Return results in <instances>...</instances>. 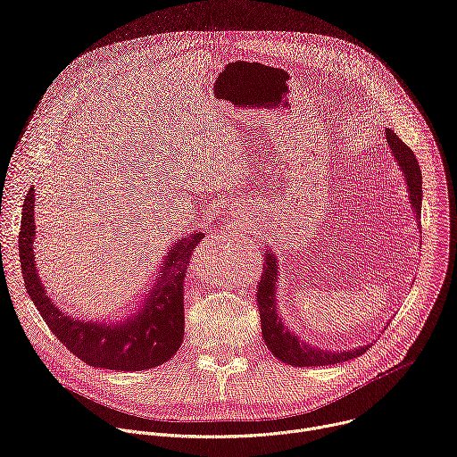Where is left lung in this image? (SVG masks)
<instances>
[{"label": "left lung", "instance_id": "left-lung-1", "mask_svg": "<svg viewBox=\"0 0 457 457\" xmlns=\"http://www.w3.org/2000/svg\"><path fill=\"white\" fill-rule=\"evenodd\" d=\"M386 145L393 150L398 164L403 170V177L409 186L411 204L416 213V220L421 219V170L414 152L395 134V129H385ZM262 278L258 282L256 302L260 309V325H262V337L268 344L270 351L284 363L295 367H328L335 363H344L353 358L361 356L372 345H365L353 351H323L320 347H312L300 340V337L293 335L289 328H286L282 318L278 316L277 307V258L271 251L266 253L264 258Z\"/></svg>", "mask_w": 457, "mask_h": 457}]
</instances>
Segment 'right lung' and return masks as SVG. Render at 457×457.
I'll use <instances>...</instances> for the list:
<instances>
[{
  "mask_svg": "<svg viewBox=\"0 0 457 457\" xmlns=\"http://www.w3.org/2000/svg\"><path fill=\"white\" fill-rule=\"evenodd\" d=\"M34 187L29 189L20 229V262L29 296L54 337L92 367L145 370L168 361L184 337V280L191 254L204 238L195 231L175 244L164 258L143 311L120 323L79 321L69 318L45 293L34 262Z\"/></svg>",
  "mask_w": 457,
  "mask_h": 457,
  "instance_id": "1",
  "label": "right lung"
}]
</instances>
